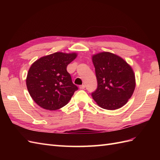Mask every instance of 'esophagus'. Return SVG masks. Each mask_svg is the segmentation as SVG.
I'll return each mask as SVG.
<instances>
[{
    "label": "esophagus",
    "instance_id": "obj_1",
    "mask_svg": "<svg viewBox=\"0 0 160 160\" xmlns=\"http://www.w3.org/2000/svg\"><path fill=\"white\" fill-rule=\"evenodd\" d=\"M84 88H85V85H84V84H82V85L80 86V89H84Z\"/></svg>",
    "mask_w": 160,
    "mask_h": 160
}]
</instances>
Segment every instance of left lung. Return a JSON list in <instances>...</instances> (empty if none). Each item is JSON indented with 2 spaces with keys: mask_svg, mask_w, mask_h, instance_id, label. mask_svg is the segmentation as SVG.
Masks as SVG:
<instances>
[{
  "mask_svg": "<svg viewBox=\"0 0 160 160\" xmlns=\"http://www.w3.org/2000/svg\"><path fill=\"white\" fill-rule=\"evenodd\" d=\"M98 81L97 89L91 93L101 108L115 110L130 99L135 88V77L131 67L118 55L100 52L92 56Z\"/></svg>",
  "mask_w": 160,
  "mask_h": 160,
  "instance_id": "left-lung-1",
  "label": "left lung"
}]
</instances>
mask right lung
<instances>
[{
  "label": "right lung",
  "instance_id": "add662e5",
  "mask_svg": "<svg viewBox=\"0 0 160 160\" xmlns=\"http://www.w3.org/2000/svg\"><path fill=\"white\" fill-rule=\"evenodd\" d=\"M76 57V53L56 52L32 64L26 84L30 96L40 107L55 111L69 102L78 87L72 82L67 67Z\"/></svg>",
  "mask_w": 160,
  "mask_h": 160
}]
</instances>
